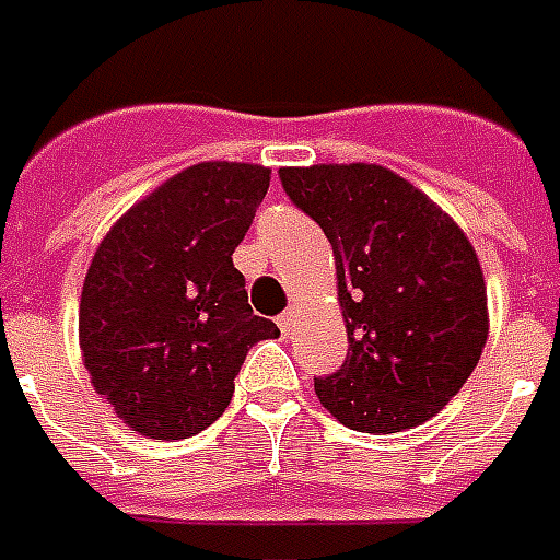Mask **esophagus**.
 <instances>
[{
  "instance_id": "1",
  "label": "esophagus",
  "mask_w": 560,
  "mask_h": 560,
  "mask_svg": "<svg viewBox=\"0 0 560 560\" xmlns=\"http://www.w3.org/2000/svg\"><path fill=\"white\" fill-rule=\"evenodd\" d=\"M296 325H299V305H290L288 311L279 316V328L284 334H293L296 331Z\"/></svg>"
}]
</instances>
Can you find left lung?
Here are the masks:
<instances>
[{
	"mask_svg": "<svg viewBox=\"0 0 560 560\" xmlns=\"http://www.w3.org/2000/svg\"><path fill=\"white\" fill-rule=\"evenodd\" d=\"M288 197L331 241L349 358L316 398L358 433L424 424L462 389L488 340V293L459 223L369 162L281 168Z\"/></svg>",
	"mask_w": 560,
	"mask_h": 560,
	"instance_id": "8db88e82",
	"label": "left lung"
}]
</instances>
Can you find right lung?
<instances>
[{
    "instance_id": "add662e5",
    "label": "right lung",
    "mask_w": 560,
    "mask_h": 560,
    "mask_svg": "<svg viewBox=\"0 0 560 560\" xmlns=\"http://www.w3.org/2000/svg\"><path fill=\"white\" fill-rule=\"evenodd\" d=\"M267 188L264 165L197 162L130 206L92 255L83 366L139 435L174 442L214 424L246 351L279 337L232 264Z\"/></svg>"
}]
</instances>
